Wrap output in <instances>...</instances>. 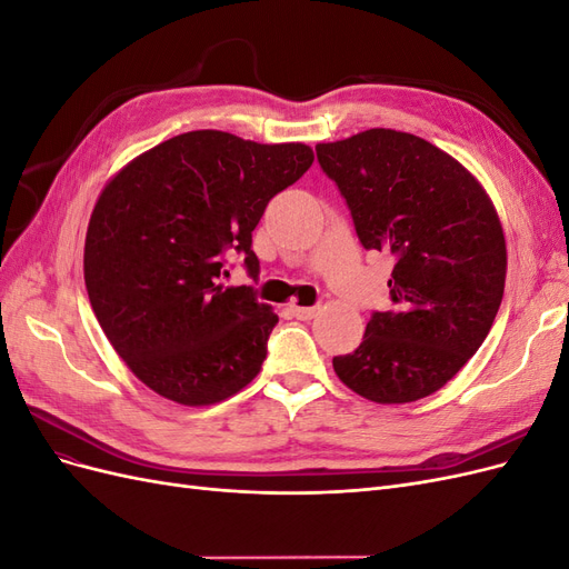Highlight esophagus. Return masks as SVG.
<instances>
[{
    "instance_id": "obj_1",
    "label": "esophagus",
    "mask_w": 569,
    "mask_h": 569,
    "mask_svg": "<svg viewBox=\"0 0 569 569\" xmlns=\"http://www.w3.org/2000/svg\"><path fill=\"white\" fill-rule=\"evenodd\" d=\"M289 311H291V316L299 318V320H311L318 313V306H291Z\"/></svg>"
}]
</instances>
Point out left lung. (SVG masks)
I'll use <instances>...</instances> for the list:
<instances>
[{"instance_id": "left-lung-1", "label": "left lung", "mask_w": 569, "mask_h": 569, "mask_svg": "<svg viewBox=\"0 0 569 569\" xmlns=\"http://www.w3.org/2000/svg\"><path fill=\"white\" fill-rule=\"evenodd\" d=\"M360 244L393 253L391 311L335 356L339 380L375 403L439 391L487 339L506 287V237L485 187L422 137L372 128L316 147Z\"/></svg>"}]
</instances>
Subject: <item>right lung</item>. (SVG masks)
<instances>
[{"label":"right lung","mask_w":569,"mask_h":569,"mask_svg":"<svg viewBox=\"0 0 569 569\" xmlns=\"http://www.w3.org/2000/svg\"><path fill=\"white\" fill-rule=\"evenodd\" d=\"M313 163L301 142L194 130L140 153L101 189L84 237V287L116 353L168 401L211 406L261 370L278 325L251 287H226V251L258 258L268 201Z\"/></svg>","instance_id":"add662e5"}]
</instances>
